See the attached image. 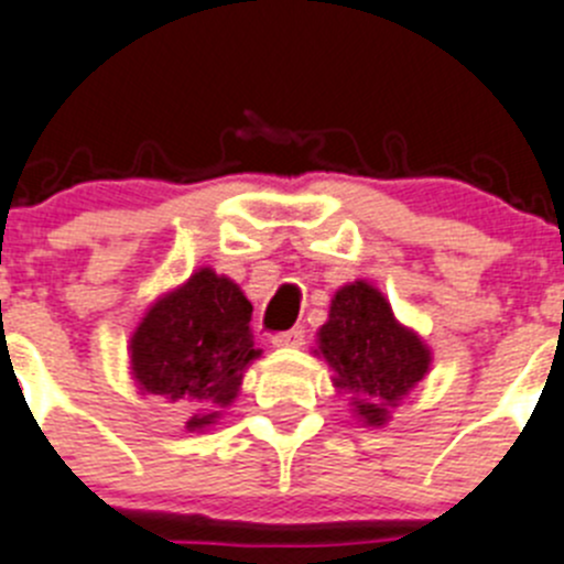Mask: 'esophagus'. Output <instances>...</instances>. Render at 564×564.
Returning a JSON list of instances; mask_svg holds the SVG:
<instances>
[{"label":"esophagus","instance_id":"esophagus-1","mask_svg":"<svg viewBox=\"0 0 564 564\" xmlns=\"http://www.w3.org/2000/svg\"><path fill=\"white\" fill-rule=\"evenodd\" d=\"M303 341H306V330L303 328H289L272 336V345L275 347H300Z\"/></svg>","mask_w":564,"mask_h":564}]
</instances>
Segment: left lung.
<instances>
[{
    "label": "left lung",
    "mask_w": 564,
    "mask_h": 564,
    "mask_svg": "<svg viewBox=\"0 0 564 564\" xmlns=\"http://www.w3.org/2000/svg\"><path fill=\"white\" fill-rule=\"evenodd\" d=\"M319 354L334 367V383L356 392V414L370 425L387 423L389 406L423 381L431 354L394 319L378 289L356 281L330 300L328 323L319 328Z\"/></svg>",
    "instance_id": "left-lung-1"
}]
</instances>
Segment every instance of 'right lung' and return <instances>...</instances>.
I'll return each instance as SVG.
<instances>
[{"instance_id": "1", "label": "right lung", "mask_w": 564, "mask_h": 564, "mask_svg": "<svg viewBox=\"0 0 564 564\" xmlns=\"http://www.w3.org/2000/svg\"><path fill=\"white\" fill-rule=\"evenodd\" d=\"M250 300L228 278L199 270L147 312L130 339L139 387L199 406L188 431L210 425L234 403L245 367L258 356L250 339Z\"/></svg>"}]
</instances>
